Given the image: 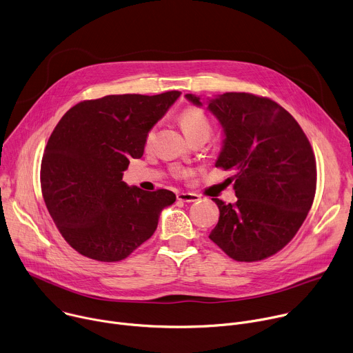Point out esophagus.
I'll return each instance as SVG.
<instances>
[{
	"label": "esophagus",
	"mask_w": 353,
	"mask_h": 353,
	"mask_svg": "<svg viewBox=\"0 0 353 353\" xmlns=\"http://www.w3.org/2000/svg\"><path fill=\"white\" fill-rule=\"evenodd\" d=\"M177 199L183 201V203H195L199 199V195L195 192H179Z\"/></svg>",
	"instance_id": "obj_1"
}]
</instances>
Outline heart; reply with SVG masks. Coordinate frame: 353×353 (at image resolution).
I'll return each instance as SVG.
<instances>
[{
    "instance_id": "heart-1",
    "label": "heart",
    "mask_w": 353,
    "mask_h": 353,
    "mask_svg": "<svg viewBox=\"0 0 353 353\" xmlns=\"http://www.w3.org/2000/svg\"><path fill=\"white\" fill-rule=\"evenodd\" d=\"M180 125L187 135V138L195 137V135H210L211 132V124L208 117L203 110H199L196 108H187L181 112L180 114ZM154 139V130H150L146 135V142L149 143ZM179 176L185 174L184 170H177Z\"/></svg>"
}]
</instances>
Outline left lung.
Returning a JSON list of instances; mask_svg holds the SVG:
<instances>
[{"label":"left lung","mask_w":353,"mask_h":353,"mask_svg":"<svg viewBox=\"0 0 353 353\" xmlns=\"http://www.w3.org/2000/svg\"><path fill=\"white\" fill-rule=\"evenodd\" d=\"M187 100L203 106L201 97ZM225 139L216 168L233 172L237 201L214 198L219 221L210 239L236 260L253 263L282 250L305 222L316 194L312 145L297 121L268 97L228 92L208 100Z\"/></svg>","instance_id":"left-lung-1"}]
</instances>
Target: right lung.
I'll return each mask as SVG.
<instances>
[{
    "label": "right lung",
    "mask_w": 353,
    "mask_h": 353,
    "mask_svg": "<svg viewBox=\"0 0 353 353\" xmlns=\"http://www.w3.org/2000/svg\"><path fill=\"white\" fill-rule=\"evenodd\" d=\"M181 94H109L71 108L46 145L40 183L48 214L79 254L127 259L152 236L169 190L128 187L123 172L143 155L146 135Z\"/></svg>",
    "instance_id": "add662e5"
}]
</instances>
